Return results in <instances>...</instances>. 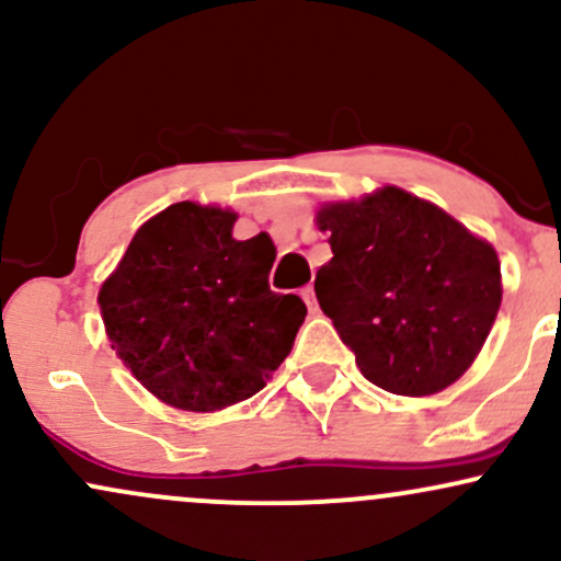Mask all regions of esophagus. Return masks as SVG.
I'll list each match as a JSON object with an SVG mask.
<instances>
[{"instance_id": "1", "label": "esophagus", "mask_w": 561, "mask_h": 561, "mask_svg": "<svg viewBox=\"0 0 561 561\" xmlns=\"http://www.w3.org/2000/svg\"><path fill=\"white\" fill-rule=\"evenodd\" d=\"M302 300H306V306H308V311L311 313H317L319 311V302H317V293H313V285H308V287H302Z\"/></svg>"}]
</instances>
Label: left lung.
Here are the masks:
<instances>
[{"label": "left lung", "instance_id": "8db88e82", "mask_svg": "<svg viewBox=\"0 0 561 561\" xmlns=\"http://www.w3.org/2000/svg\"><path fill=\"white\" fill-rule=\"evenodd\" d=\"M332 261L317 300L362 375L396 396H433L472 366L501 306V263L437 205L398 186L317 214Z\"/></svg>", "mask_w": 561, "mask_h": 561}]
</instances>
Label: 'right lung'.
Returning a JSON list of instances; mask_svg holds the SVG:
<instances>
[{"label": "right lung", "instance_id": "right-lung-1", "mask_svg": "<svg viewBox=\"0 0 561 561\" xmlns=\"http://www.w3.org/2000/svg\"><path fill=\"white\" fill-rule=\"evenodd\" d=\"M237 214L184 199L141 224L100 289L111 347L152 396L218 411L266 388L306 319L268 287L266 234L234 240Z\"/></svg>", "mask_w": 561, "mask_h": 561}]
</instances>
